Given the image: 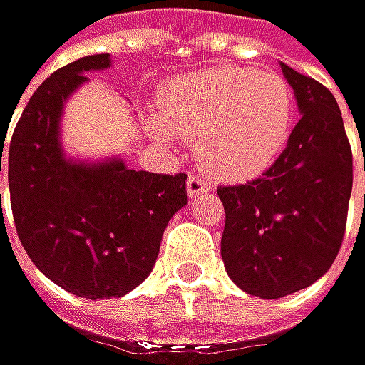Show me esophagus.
Masks as SVG:
<instances>
[{"label": "esophagus", "instance_id": "1", "mask_svg": "<svg viewBox=\"0 0 365 365\" xmlns=\"http://www.w3.org/2000/svg\"><path fill=\"white\" fill-rule=\"evenodd\" d=\"M207 192H210V181H207L205 177L192 173V175L188 177V197H190V199H197V197L207 195Z\"/></svg>", "mask_w": 365, "mask_h": 365}]
</instances>
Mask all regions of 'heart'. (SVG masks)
<instances>
[{"instance_id":"1","label":"heart","mask_w":365,"mask_h":365,"mask_svg":"<svg viewBox=\"0 0 365 365\" xmlns=\"http://www.w3.org/2000/svg\"><path fill=\"white\" fill-rule=\"evenodd\" d=\"M160 119V134L166 125L197 138V158L212 175L246 179L282 149L293 121V91L278 72L218 66L166 83Z\"/></svg>"}]
</instances>
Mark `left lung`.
I'll list each match as a JSON object with an SVG mask.
<instances>
[{
    "label": "left lung",
    "instance_id": "8db88e82",
    "mask_svg": "<svg viewBox=\"0 0 365 365\" xmlns=\"http://www.w3.org/2000/svg\"><path fill=\"white\" fill-rule=\"evenodd\" d=\"M282 66L299 121L261 177L218 186L222 261L246 293L278 299L317 282L336 261L353 190V151L334 93Z\"/></svg>",
    "mask_w": 365,
    "mask_h": 365
}]
</instances>
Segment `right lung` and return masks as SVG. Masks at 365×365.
I'll use <instances>...</instances> for the list:
<instances>
[{
  "instance_id": "add662e5",
  "label": "right lung",
  "mask_w": 365,
  "mask_h": 365,
  "mask_svg": "<svg viewBox=\"0 0 365 365\" xmlns=\"http://www.w3.org/2000/svg\"><path fill=\"white\" fill-rule=\"evenodd\" d=\"M108 57H81L53 72L23 108L6 153L10 207L25 252L48 280L87 299L121 297L138 287L153 269L168 220L188 203L186 173L63 158V102L87 81L83 72L108 68ZM1 151L4 145L0 170Z\"/></svg>"
}]
</instances>
